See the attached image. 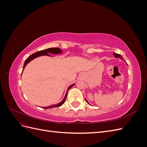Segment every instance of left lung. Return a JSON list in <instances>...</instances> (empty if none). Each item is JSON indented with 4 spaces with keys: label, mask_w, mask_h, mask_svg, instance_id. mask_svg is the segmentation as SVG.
I'll list each match as a JSON object with an SVG mask.
<instances>
[{
    "label": "left lung",
    "mask_w": 147,
    "mask_h": 147,
    "mask_svg": "<svg viewBox=\"0 0 147 147\" xmlns=\"http://www.w3.org/2000/svg\"><path fill=\"white\" fill-rule=\"evenodd\" d=\"M113 54H114V56H115V57H116V58H118H118H119V59H121V60H123V61H124V59H123V57L121 56V55H119V54H117V53H113ZM86 101L87 102V103L88 104H90V103H89V102H88V100L86 99Z\"/></svg>",
    "instance_id": "obj_1"
}]
</instances>
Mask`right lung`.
<instances>
[{
    "mask_svg": "<svg viewBox=\"0 0 147 147\" xmlns=\"http://www.w3.org/2000/svg\"><path fill=\"white\" fill-rule=\"evenodd\" d=\"M62 53H63V51H62L61 49L59 48H50L46 49V50H42V51H38L37 53H34V54H32V55H30V56H29L28 58H27V59L25 61L24 64V66H23V70H24V69L25 68V67L26 66V65H27L29 63V62H30L31 61L33 60L34 59L36 58V57H39V56H51L50 55H49V53H51V54H53V55H59V54H61ZM23 72H22V73H23ZM74 84H75V83L71 84L70 86H69V88H67V90L66 94H65V97H64L63 100H62L61 102H59V104H55V105H50V106H48V107H42V108L47 109H51V108H53V107H57L61 106L62 105H63L64 103V102H65V100L66 99V97H67V95L68 91L74 85Z\"/></svg>",
    "mask_w": 147,
    "mask_h": 147,
    "instance_id": "add662e5",
    "label": "right lung"
}]
</instances>
